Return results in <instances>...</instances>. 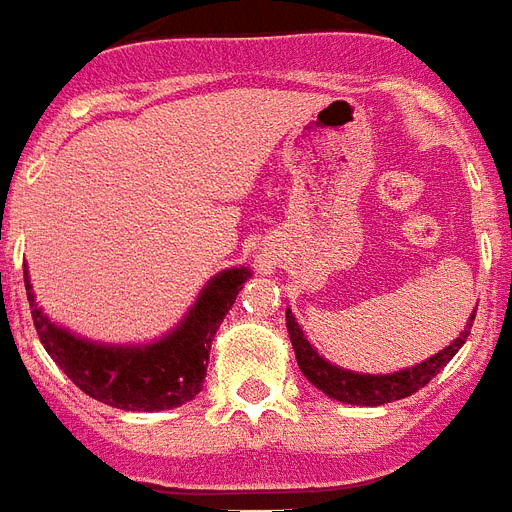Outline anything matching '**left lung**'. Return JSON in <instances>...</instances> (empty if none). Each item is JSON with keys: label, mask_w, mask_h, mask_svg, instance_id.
<instances>
[{"label": "left lung", "mask_w": 512, "mask_h": 512, "mask_svg": "<svg viewBox=\"0 0 512 512\" xmlns=\"http://www.w3.org/2000/svg\"><path fill=\"white\" fill-rule=\"evenodd\" d=\"M473 320H476V314H470L468 327L460 333V338H455L452 346L439 351L436 357L410 367V370L394 372V375H359V372L341 370V367H333L330 362H325L312 349V343L304 338V333H301V327H298L296 317L290 314V309L285 312L290 343H293V351H296V362L306 378L312 380V386L320 388L322 394H327L330 399H338L343 404H362V407H378V404L396 402V399H404V396H412L415 391H420L425 383H431L447 367L449 359L460 351V346H463L465 338L470 335Z\"/></svg>", "instance_id": "obj_1"}]
</instances>
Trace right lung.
Wrapping results in <instances>:
<instances>
[{
    "label": "right lung",
    "mask_w": 512,
    "mask_h": 512,
    "mask_svg": "<svg viewBox=\"0 0 512 512\" xmlns=\"http://www.w3.org/2000/svg\"><path fill=\"white\" fill-rule=\"evenodd\" d=\"M248 277L251 272L245 267L216 275L185 322L145 349L97 346L55 327L36 306L28 277L26 296L39 341L84 394L118 410L155 412L190 402L203 388L211 341Z\"/></svg>",
    "instance_id": "right-lung-1"
}]
</instances>
